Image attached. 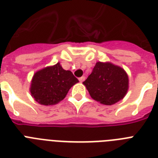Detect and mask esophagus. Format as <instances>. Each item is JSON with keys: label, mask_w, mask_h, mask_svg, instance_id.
<instances>
[{"label": "esophagus", "mask_w": 158, "mask_h": 158, "mask_svg": "<svg viewBox=\"0 0 158 158\" xmlns=\"http://www.w3.org/2000/svg\"><path fill=\"white\" fill-rule=\"evenodd\" d=\"M85 79H86L85 77H84V76H82V77H80V78H79V81H80V82H84V80H85Z\"/></svg>", "instance_id": "esophagus-1"}]
</instances>
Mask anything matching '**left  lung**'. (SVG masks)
Here are the masks:
<instances>
[{"label": "left lung", "instance_id": "obj_1", "mask_svg": "<svg viewBox=\"0 0 158 158\" xmlns=\"http://www.w3.org/2000/svg\"><path fill=\"white\" fill-rule=\"evenodd\" d=\"M83 84L94 100L110 106L125 98L129 89V77L121 67L98 61Z\"/></svg>", "mask_w": 158, "mask_h": 158}]
</instances>
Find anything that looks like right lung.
I'll use <instances>...</instances> for the list:
<instances>
[{
	"instance_id": "1",
	"label": "right lung",
	"mask_w": 158,
	"mask_h": 158,
	"mask_svg": "<svg viewBox=\"0 0 158 158\" xmlns=\"http://www.w3.org/2000/svg\"><path fill=\"white\" fill-rule=\"evenodd\" d=\"M78 82L72 72L63 69L58 62L33 74L30 84L31 96L41 105H55L62 101L70 88Z\"/></svg>"
}]
</instances>
